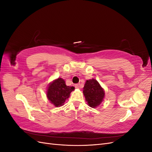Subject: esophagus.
<instances>
[{
  "label": "esophagus",
  "mask_w": 152,
  "mask_h": 152,
  "mask_svg": "<svg viewBox=\"0 0 152 152\" xmlns=\"http://www.w3.org/2000/svg\"><path fill=\"white\" fill-rule=\"evenodd\" d=\"M79 87H80V84H75V88L79 89Z\"/></svg>",
  "instance_id": "obj_1"
}]
</instances>
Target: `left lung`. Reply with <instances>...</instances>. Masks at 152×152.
Returning <instances> with one entry per match:
<instances>
[{
  "label": "left lung",
  "mask_w": 152,
  "mask_h": 152,
  "mask_svg": "<svg viewBox=\"0 0 152 152\" xmlns=\"http://www.w3.org/2000/svg\"><path fill=\"white\" fill-rule=\"evenodd\" d=\"M83 94L87 104L91 108L97 107L103 102L104 91L99 82L93 79L86 80L83 88Z\"/></svg>",
  "instance_id": "1"
}]
</instances>
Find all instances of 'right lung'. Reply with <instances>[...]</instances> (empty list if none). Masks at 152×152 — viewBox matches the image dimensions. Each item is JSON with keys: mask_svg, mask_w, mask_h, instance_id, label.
Masks as SVG:
<instances>
[{"mask_svg": "<svg viewBox=\"0 0 152 152\" xmlns=\"http://www.w3.org/2000/svg\"><path fill=\"white\" fill-rule=\"evenodd\" d=\"M74 89V87L67 86L65 80L61 78H58L49 84L46 95L50 102L56 107H58L63 105L71 92Z\"/></svg>", "mask_w": 152, "mask_h": 152, "instance_id": "add662e5", "label": "right lung"}]
</instances>
